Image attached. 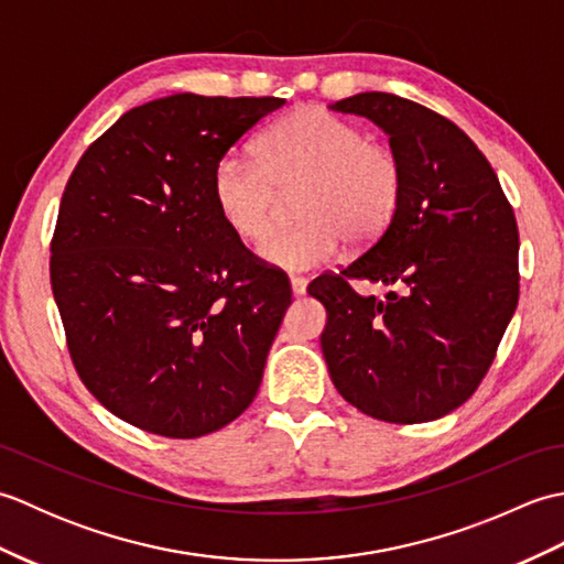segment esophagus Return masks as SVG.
<instances>
[{
	"label": "esophagus",
	"mask_w": 564,
	"mask_h": 564,
	"mask_svg": "<svg viewBox=\"0 0 564 564\" xmlns=\"http://www.w3.org/2000/svg\"><path fill=\"white\" fill-rule=\"evenodd\" d=\"M291 291L295 297L305 295L307 291V279H303V275H291Z\"/></svg>",
	"instance_id": "obj_1"
}]
</instances>
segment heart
<instances>
[{
	"instance_id": "1",
	"label": "heart",
	"mask_w": 564,
	"mask_h": 564,
	"mask_svg": "<svg viewBox=\"0 0 564 564\" xmlns=\"http://www.w3.org/2000/svg\"><path fill=\"white\" fill-rule=\"evenodd\" d=\"M301 186L295 225L275 227L257 254L283 271H307L339 254L344 239L373 242L400 208V158L364 128L317 106L271 126L257 142V160L230 152L218 160L210 194L220 218L242 239L267 230L279 191Z\"/></svg>"
}]
</instances>
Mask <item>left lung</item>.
<instances>
[{
	"label": "left lung",
	"mask_w": 564,
	"mask_h": 564,
	"mask_svg": "<svg viewBox=\"0 0 564 564\" xmlns=\"http://www.w3.org/2000/svg\"><path fill=\"white\" fill-rule=\"evenodd\" d=\"M390 135L404 186L388 230L307 293L341 398L390 424H422L480 386L519 303V227L485 154L448 118L386 91L332 104ZM394 284L382 302L349 280Z\"/></svg>",
	"instance_id": "obj_1"
}]
</instances>
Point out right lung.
<instances>
[{
  "instance_id": "1",
  "label": "right lung",
  "mask_w": 564,
  "mask_h": 564,
  "mask_svg": "<svg viewBox=\"0 0 564 564\" xmlns=\"http://www.w3.org/2000/svg\"><path fill=\"white\" fill-rule=\"evenodd\" d=\"M283 104H142L91 142L65 186L51 285L72 364L106 410L150 434H213L257 398L291 283L225 225L210 178Z\"/></svg>"
}]
</instances>
